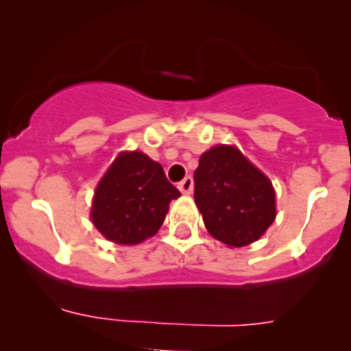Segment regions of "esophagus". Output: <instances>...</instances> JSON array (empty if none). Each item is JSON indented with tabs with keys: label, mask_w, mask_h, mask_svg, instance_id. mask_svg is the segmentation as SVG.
Instances as JSON below:
<instances>
[{
	"label": "esophagus",
	"mask_w": 351,
	"mask_h": 351,
	"mask_svg": "<svg viewBox=\"0 0 351 351\" xmlns=\"http://www.w3.org/2000/svg\"><path fill=\"white\" fill-rule=\"evenodd\" d=\"M178 190L182 193H185V195H189V193H192L193 190V180L192 176H186V178H183L182 182L178 183Z\"/></svg>",
	"instance_id": "34e87169"
}]
</instances>
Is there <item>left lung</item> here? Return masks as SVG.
<instances>
[{"label": "left lung", "instance_id": "obj_1", "mask_svg": "<svg viewBox=\"0 0 351 351\" xmlns=\"http://www.w3.org/2000/svg\"><path fill=\"white\" fill-rule=\"evenodd\" d=\"M193 180V198L205 228L221 243L246 246L274 222L271 182L236 147L215 146L202 154Z\"/></svg>", "mask_w": 351, "mask_h": 351}]
</instances>
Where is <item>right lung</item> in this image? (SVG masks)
<instances>
[{
    "instance_id": "1",
    "label": "right lung",
    "mask_w": 351,
    "mask_h": 351,
    "mask_svg": "<svg viewBox=\"0 0 351 351\" xmlns=\"http://www.w3.org/2000/svg\"><path fill=\"white\" fill-rule=\"evenodd\" d=\"M182 193L162 166L143 153H122L95 190L91 219L113 243L137 244L161 228L169 202Z\"/></svg>"
}]
</instances>
